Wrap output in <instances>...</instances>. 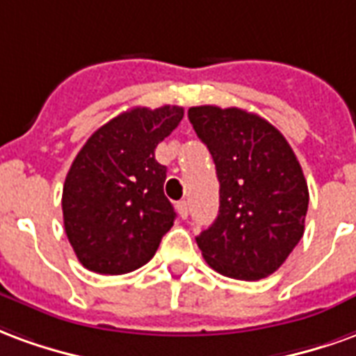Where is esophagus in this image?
<instances>
[{"mask_svg": "<svg viewBox=\"0 0 356 356\" xmlns=\"http://www.w3.org/2000/svg\"><path fill=\"white\" fill-rule=\"evenodd\" d=\"M176 209H178V212H180V216L184 218V220L188 218V214H189V204H188V201H180V203L176 204Z\"/></svg>", "mask_w": 356, "mask_h": 356, "instance_id": "esophagus-1", "label": "esophagus"}]
</instances>
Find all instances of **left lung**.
<instances>
[{
	"label": "left lung",
	"mask_w": 356,
	"mask_h": 356,
	"mask_svg": "<svg viewBox=\"0 0 356 356\" xmlns=\"http://www.w3.org/2000/svg\"><path fill=\"white\" fill-rule=\"evenodd\" d=\"M188 118L220 181L218 218L197 235V245L220 275L260 281L303 237L309 191L300 161L281 132L256 113L195 106Z\"/></svg>",
	"instance_id": "1"
}]
</instances>
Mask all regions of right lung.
Masks as SVG:
<instances>
[{
  "mask_svg": "<svg viewBox=\"0 0 356 356\" xmlns=\"http://www.w3.org/2000/svg\"><path fill=\"white\" fill-rule=\"evenodd\" d=\"M184 118L180 106L132 108L90 136L64 189V229L83 267L123 275L152 260L176 212L165 197L167 167L155 147Z\"/></svg>",
  "mask_w": 356,
  "mask_h": 356,
  "instance_id": "add662e5",
  "label": "right lung"
}]
</instances>
